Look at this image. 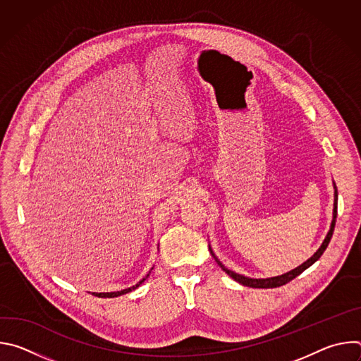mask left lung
<instances>
[{
  "label": "left lung",
  "instance_id": "left-lung-1",
  "mask_svg": "<svg viewBox=\"0 0 361 361\" xmlns=\"http://www.w3.org/2000/svg\"><path fill=\"white\" fill-rule=\"evenodd\" d=\"M333 187H334V205H333V220H331V224H330V230H329L326 238L323 240L322 245L319 247V250L310 257V259H308L307 262H304L301 266H298V267L293 269L291 271L284 273V274H281V276L269 277V279H251V277H245V276H243V274H238V273H234V271L226 269L224 264L216 257V254H214L212 245L209 244L210 252H212V255L214 257V260H216L217 264L221 267V270L226 271L233 280H235L237 283H240V284H243V286H247V287H252V288H276V287H280V286L287 284L288 281H291L293 279H295L297 276H300L304 270H307L308 267L313 266V264L320 259V257L323 255V252L326 251V248H327V245H329V243H330V240H331V235H333V231H334V226H336V217H337V197H338V194H337V187H336V183H334V181H333Z\"/></svg>",
  "mask_w": 361,
  "mask_h": 361
}]
</instances>
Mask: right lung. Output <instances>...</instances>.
<instances>
[{"instance_id":"add662e5","label":"right lung","mask_w":361,"mask_h":361,"mask_svg":"<svg viewBox=\"0 0 361 361\" xmlns=\"http://www.w3.org/2000/svg\"><path fill=\"white\" fill-rule=\"evenodd\" d=\"M152 270V269H151ZM151 270H149V273H151ZM149 273L142 279V280H140L135 286H133V287H128V288H124V290H121V291H111V293H92L95 297H101V298H113V297H118V295H123V294H127V293H130V291H133V290H135L137 287H140L147 279H148V276H149Z\"/></svg>"}]
</instances>
